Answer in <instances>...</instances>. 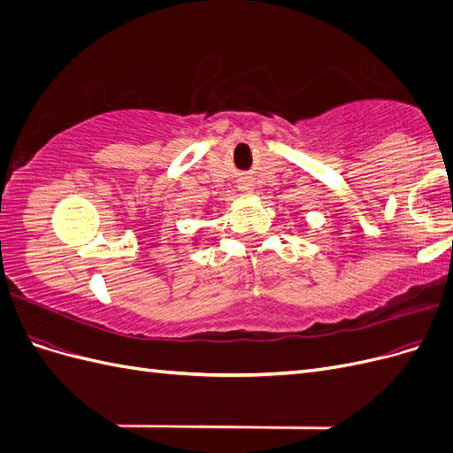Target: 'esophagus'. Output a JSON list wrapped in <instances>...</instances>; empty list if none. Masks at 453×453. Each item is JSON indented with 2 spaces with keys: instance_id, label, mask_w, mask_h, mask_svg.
Segmentation results:
<instances>
[{
  "instance_id": "1",
  "label": "esophagus",
  "mask_w": 453,
  "mask_h": 453,
  "mask_svg": "<svg viewBox=\"0 0 453 453\" xmlns=\"http://www.w3.org/2000/svg\"><path fill=\"white\" fill-rule=\"evenodd\" d=\"M240 188H242V190H245V193H253V185L250 183V180H242Z\"/></svg>"
}]
</instances>
